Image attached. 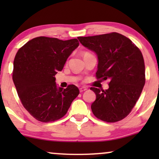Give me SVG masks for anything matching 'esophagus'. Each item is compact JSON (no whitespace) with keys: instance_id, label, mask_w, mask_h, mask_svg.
Returning a JSON list of instances; mask_svg holds the SVG:
<instances>
[{"instance_id":"esophagus-1","label":"esophagus","mask_w":159,"mask_h":159,"mask_svg":"<svg viewBox=\"0 0 159 159\" xmlns=\"http://www.w3.org/2000/svg\"><path fill=\"white\" fill-rule=\"evenodd\" d=\"M85 90H87V88H84V87H81V88H80V92H81V93L84 92V91H85Z\"/></svg>"}]
</instances>
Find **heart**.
Wrapping results in <instances>:
<instances>
[{"label": "heart", "instance_id": "1", "mask_svg": "<svg viewBox=\"0 0 159 159\" xmlns=\"http://www.w3.org/2000/svg\"><path fill=\"white\" fill-rule=\"evenodd\" d=\"M85 53H84V54H85Z\"/></svg>", "mask_w": 159, "mask_h": 159}]
</instances>
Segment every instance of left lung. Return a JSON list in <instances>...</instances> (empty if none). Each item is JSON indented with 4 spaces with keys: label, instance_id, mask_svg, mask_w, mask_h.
<instances>
[{
    "label": "left lung",
    "instance_id": "1",
    "mask_svg": "<svg viewBox=\"0 0 159 159\" xmlns=\"http://www.w3.org/2000/svg\"><path fill=\"white\" fill-rule=\"evenodd\" d=\"M78 40L96 53L97 79L109 80L107 90L90 88L96 95L91 105L93 114L106 122L121 120L131 112L145 85L142 53L129 38L117 32L79 37Z\"/></svg>",
    "mask_w": 159,
    "mask_h": 159
}]
</instances>
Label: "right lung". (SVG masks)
Instances as JSON below:
<instances>
[{
	"label": "right lung",
	"mask_w": 159,
	"mask_h": 159,
	"mask_svg": "<svg viewBox=\"0 0 159 159\" xmlns=\"http://www.w3.org/2000/svg\"><path fill=\"white\" fill-rule=\"evenodd\" d=\"M78 46L77 39L38 37L16 53L13 81L24 107L37 120L50 122L62 118L79 95L74 84L66 89L57 87L54 77Z\"/></svg>",
	"instance_id": "obj_1"
}]
</instances>
